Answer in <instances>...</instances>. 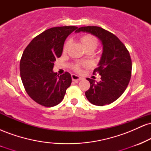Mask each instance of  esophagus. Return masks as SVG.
<instances>
[{"mask_svg":"<svg viewBox=\"0 0 151 151\" xmlns=\"http://www.w3.org/2000/svg\"><path fill=\"white\" fill-rule=\"evenodd\" d=\"M72 79L74 81H77H77L81 80V78L80 77H79V76L76 75V74H72Z\"/></svg>","mask_w":151,"mask_h":151,"instance_id":"obj_1","label":"esophagus"}]
</instances>
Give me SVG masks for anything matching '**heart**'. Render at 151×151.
<instances>
[{
    "mask_svg": "<svg viewBox=\"0 0 151 151\" xmlns=\"http://www.w3.org/2000/svg\"><path fill=\"white\" fill-rule=\"evenodd\" d=\"M81 44L84 47L86 50H94L97 47L98 40L96 37L91 35H86L82 36L80 38ZM70 45V41L68 40L65 42V45L63 47V52H66L68 50L69 47ZM88 65L86 63H77L73 66V69L77 72H80L81 67H86Z\"/></svg>",
    "mask_w": 151,
    "mask_h": 151,
    "instance_id": "obj_1",
    "label": "heart"
}]
</instances>
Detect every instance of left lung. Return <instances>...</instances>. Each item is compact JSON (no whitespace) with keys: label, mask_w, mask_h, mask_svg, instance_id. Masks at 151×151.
<instances>
[{"label":"left lung","mask_w":151,"mask_h":151,"mask_svg":"<svg viewBox=\"0 0 151 151\" xmlns=\"http://www.w3.org/2000/svg\"><path fill=\"white\" fill-rule=\"evenodd\" d=\"M75 32L91 33L101 40L103 52L99 67L93 72L101 75V81L96 83L87 78L90 88L85 95L93 105L110 104L122 95L131 79L132 62L129 52L115 35L100 27H81Z\"/></svg>","instance_id":"8db88e82"}]
</instances>
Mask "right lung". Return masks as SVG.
Returning <instances> with one entry per match:
<instances>
[{"label": "right lung", "instance_id": "right-lung-1", "mask_svg": "<svg viewBox=\"0 0 151 151\" xmlns=\"http://www.w3.org/2000/svg\"><path fill=\"white\" fill-rule=\"evenodd\" d=\"M77 28L62 26L47 29L24 50L20 62V77L26 92L39 104L46 107L59 104L71 85L69 72L59 76L52 70L54 62L61 57L66 38Z\"/></svg>", "mask_w": 151, "mask_h": 151}]
</instances>
